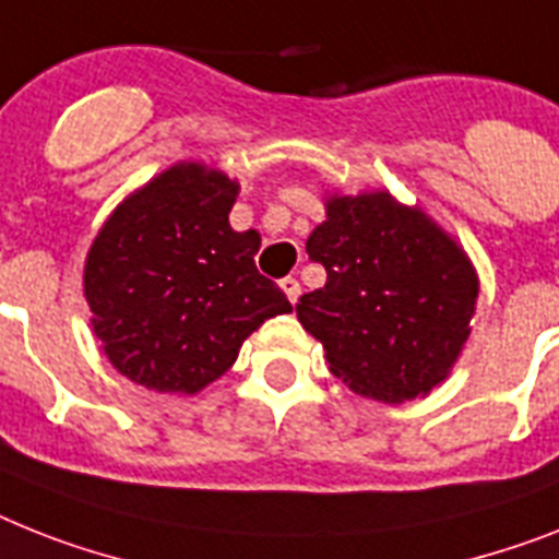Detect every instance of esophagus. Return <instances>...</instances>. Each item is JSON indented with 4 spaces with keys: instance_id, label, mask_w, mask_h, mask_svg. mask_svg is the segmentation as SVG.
Returning a JSON list of instances; mask_svg holds the SVG:
<instances>
[{
    "instance_id": "esophagus-1",
    "label": "esophagus",
    "mask_w": 559,
    "mask_h": 559,
    "mask_svg": "<svg viewBox=\"0 0 559 559\" xmlns=\"http://www.w3.org/2000/svg\"><path fill=\"white\" fill-rule=\"evenodd\" d=\"M280 288L285 290V297H288V302L294 306L299 299V294H302V288H299V283L294 280V276H285V280H280Z\"/></svg>"
}]
</instances>
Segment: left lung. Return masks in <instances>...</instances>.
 <instances>
[{
    "instance_id": "obj_1",
    "label": "left lung",
    "mask_w": 559,
    "mask_h": 559,
    "mask_svg": "<svg viewBox=\"0 0 559 559\" xmlns=\"http://www.w3.org/2000/svg\"><path fill=\"white\" fill-rule=\"evenodd\" d=\"M306 251L329 280L297 302L331 373L359 396L408 403L431 394L463 352L477 271L419 207L385 191L329 197Z\"/></svg>"
}]
</instances>
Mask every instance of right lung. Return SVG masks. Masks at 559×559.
Masks as SVG:
<instances>
[{"label": "right lung", "instance_id": "1", "mask_svg": "<svg viewBox=\"0 0 559 559\" xmlns=\"http://www.w3.org/2000/svg\"><path fill=\"white\" fill-rule=\"evenodd\" d=\"M239 186L223 170L179 163L131 193L85 260L91 325L110 366L159 394L219 380L246 336L288 313L253 265L257 230H234Z\"/></svg>", "mask_w": 559, "mask_h": 559}]
</instances>
